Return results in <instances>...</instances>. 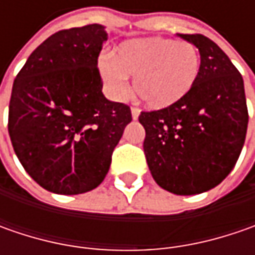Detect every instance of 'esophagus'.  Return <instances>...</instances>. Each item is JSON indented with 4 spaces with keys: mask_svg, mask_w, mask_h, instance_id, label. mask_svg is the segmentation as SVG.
Returning <instances> with one entry per match:
<instances>
[{
    "mask_svg": "<svg viewBox=\"0 0 255 255\" xmlns=\"http://www.w3.org/2000/svg\"><path fill=\"white\" fill-rule=\"evenodd\" d=\"M130 112H132L133 121H137V118H139V115H140V111H139L137 108H132V109H130Z\"/></svg>",
    "mask_w": 255,
    "mask_h": 255,
    "instance_id": "34e87169",
    "label": "esophagus"
}]
</instances>
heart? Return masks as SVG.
<instances>
[{"label":"heart","instance_id":"b5f03b06","mask_svg":"<svg viewBox=\"0 0 255 255\" xmlns=\"http://www.w3.org/2000/svg\"><path fill=\"white\" fill-rule=\"evenodd\" d=\"M99 72L109 95L123 99L133 76L136 95L152 109H166L183 101L199 79L200 54L187 41L170 38L130 39L115 49L112 58H102Z\"/></svg>","mask_w":255,"mask_h":255}]
</instances>
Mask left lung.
Returning <instances> with one entry per match:
<instances>
[{"instance_id": "obj_1", "label": "left lung", "mask_w": 255, "mask_h": 255, "mask_svg": "<svg viewBox=\"0 0 255 255\" xmlns=\"http://www.w3.org/2000/svg\"><path fill=\"white\" fill-rule=\"evenodd\" d=\"M200 52L191 92L170 108L142 112L143 149L154 181L173 194H200L220 184L244 146L249 112L244 81L216 42L176 34Z\"/></svg>"}]
</instances>
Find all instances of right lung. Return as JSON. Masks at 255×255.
<instances>
[{"instance_id": "right-lung-1", "label": "right lung", "mask_w": 255, "mask_h": 255, "mask_svg": "<svg viewBox=\"0 0 255 255\" xmlns=\"http://www.w3.org/2000/svg\"><path fill=\"white\" fill-rule=\"evenodd\" d=\"M105 26L59 31L35 49L15 78L8 132L16 157L45 190L82 194L108 174L130 108L102 93L98 56Z\"/></svg>"}]
</instances>
